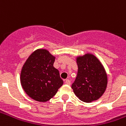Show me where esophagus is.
<instances>
[{
    "instance_id": "1",
    "label": "esophagus",
    "mask_w": 126,
    "mask_h": 126,
    "mask_svg": "<svg viewBox=\"0 0 126 126\" xmlns=\"http://www.w3.org/2000/svg\"><path fill=\"white\" fill-rule=\"evenodd\" d=\"M65 83L66 84H67V85L71 84V82H70V80H69V79H65Z\"/></svg>"
}]
</instances>
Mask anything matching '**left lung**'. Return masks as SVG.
Instances as JSON below:
<instances>
[{
  "label": "left lung",
  "instance_id": "1",
  "mask_svg": "<svg viewBox=\"0 0 126 126\" xmlns=\"http://www.w3.org/2000/svg\"><path fill=\"white\" fill-rule=\"evenodd\" d=\"M78 74L71 85L79 100L86 103L98 100L107 86V75L100 61L94 55L87 53L76 58Z\"/></svg>",
  "mask_w": 126,
  "mask_h": 126
}]
</instances>
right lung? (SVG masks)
I'll return each mask as SVG.
<instances>
[{
  "label": "right lung",
  "mask_w": 126,
  "mask_h": 126,
  "mask_svg": "<svg viewBox=\"0 0 126 126\" xmlns=\"http://www.w3.org/2000/svg\"><path fill=\"white\" fill-rule=\"evenodd\" d=\"M55 57L46 49H37L24 63L20 76L21 84L29 96L39 102L52 98L63 85L59 71L53 67Z\"/></svg>",
  "instance_id": "right-lung-1"
}]
</instances>
